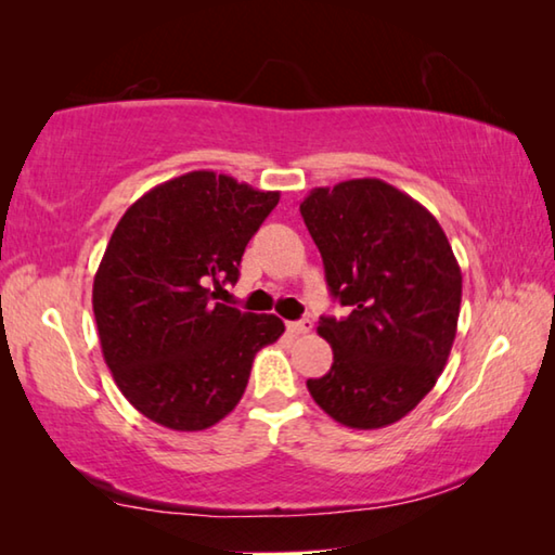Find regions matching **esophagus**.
Segmentation results:
<instances>
[{
	"label": "esophagus",
	"instance_id": "1",
	"mask_svg": "<svg viewBox=\"0 0 555 555\" xmlns=\"http://www.w3.org/2000/svg\"><path fill=\"white\" fill-rule=\"evenodd\" d=\"M311 327H313L311 321H291V323H286V331L291 335H306V333H311Z\"/></svg>",
	"mask_w": 555,
	"mask_h": 555
}]
</instances>
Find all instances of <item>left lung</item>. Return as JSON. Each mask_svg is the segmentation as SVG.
I'll list each match as a JSON object with an SVG mask.
<instances>
[{
  "label": "left lung",
  "instance_id": "obj_1",
  "mask_svg": "<svg viewBox=\"0 0 555 555\" xmlns=\"http://www.w3.org/2000/svg\"><path fill=\"white\" fill-rule=\"evenodd\" d=\"M300 215L347 318H321L333 367L308 379L337 424H397L436 387L457 333L463 274L424 205L379 178L313 188Z\"/></svg>",
  "mask_w": 555,
  "mask_h": 555
}]
</instances>
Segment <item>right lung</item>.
I'll return each instance as SVG.
<instances>
[{
  "label": "right lung",
  "mask_w": 555,
  "mask_h": 555,
  "mask_svg": "<svg viewBox=\"0 0 555 555\" xmlns=\"http://www.w3.org/2000/svg\"><path fill=\"white\" fill-rule=\"evenodd\" d=\"M279 191L191 171L121 215L92 284L102 354L127 401L171 430H205L237 406L276 315L218 304Z\"/></svg>",
  "instance_id": "add662e5"
}]
</instances>
